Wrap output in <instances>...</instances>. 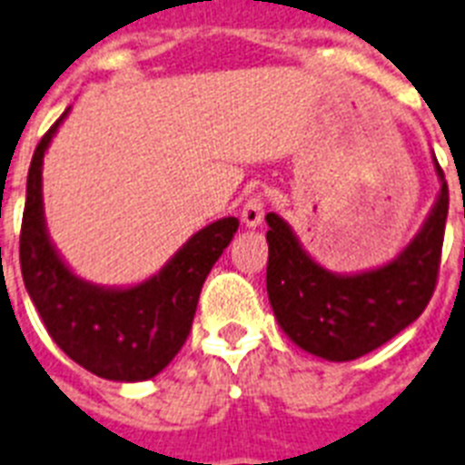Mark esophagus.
Instances as JSON below:
<instances>
[{
  "instance_id": "esophagus-1",
  "label": "esophagus",
  "mask_w": 465,
  "mask_h": 465,
  "mask_svg": "<svg viewBox=\"0 0 465 465\" xmlns=\"http://www.w3.org/2000/svg\"><path fill=\"white\" fill-rule=\"evenodd\" d=\"M263 221V197L261 194H252L242 206V223L247 228H259Z\"/></svg>"
}]
</instances>
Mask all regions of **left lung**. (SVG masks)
<instances>
[{
  "label": "left lung",
  "mask_w": 465,
  "mask_h": 465,
  "mask_svg": "<svg viewBox=\"0 0 465 465\" xmlns=\"http://www.w3.org/2000/svg\"><path fill=\"white\" fill-rule=\"evenodd\" d=\"M440 194L413 240L392 261L361 273H332L302 247L290 223L266 213V290L275 321L299 349L325 361H354L399 335L435 292L449 190Z\"/></svg>",
  "instance_id": "left-lung-1"
}]
</instances>
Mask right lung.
<instances>
[{
  "label": "right lung",
  "instance_id": "right-lung-1",
  "mask_svg": "<svg viewBox=\"0 0 465 465\" xmlns=\"http://www.w3.org/2000/svg\"><path fill=\"white\" fill-rule=\"evenodd\" d=\"M47 130L28 171L21 225V273L42 323L61 351L99 378L142 382L159 375L190 335L206 275L237 232L235 216L190 237L152 278L104 287L80 278L54 247L42 202V163L56 130Z\"/></svg>",
  "mask_w": 465,
  "mask_h": 465
}]
</instances>
